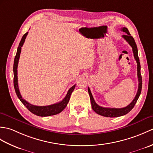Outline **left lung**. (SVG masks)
<instances>
[{"label": "left lung", "instance_id": "1", "mask_svg": "<svg viewBox=\"0 0 153 153\" xmlns=\"http://www.w3.org/2000/svg\"><path fill=\"white\" fill-rule=\"evenodd\" d=\"M121 31L125 32L126 34L122 35V37L128 42L129 45L132 48L133 53H134V56L135 58V60L137 62V77L139 81V85H138V90L137 94L135 97L134 99L132 100V102L129 104V105L124 107V108H105V107H102L99 106L95 102V100L93 99V97L92 95V93L91 92L90 89L88 87V92L89 94L91 102V107L93 110L95 111L97 114L99 115H101L105 117H110V118H115V117H119L121 116H123L128 114L129 112H130L134 108L135 103L137 102V100L139 99V96L141 92V88H142V77L141 75V65L140 62H139V58L138 56V51L136 43L135 42L134 39L129 33L128 29L126 27H122L121 29Z\"/></svg>", "mask_w": 153, "mask_h": 153}]
</instances>
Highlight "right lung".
<instances>
[{
  "mask_svg": "<svg viewBox=\"0 0 153 153\" xmlns=\"http://www.w3.org/2000/svg\"><path fill=\"white\" fill-rule=\"evenodd\" d=\"M27 33L28 32H27L26 33H25L23 35L20 43L19 44V46L17 49V53H16V55L14 58L13 71H14V86L16 93V95H17L18 99L20 100V101L23 104H24V105L31 112L34 114L39 116H49L57 114H59L60 112L62 111V110L66 107L68 102H69L71 94L73 92L75 87H76V85L71 87V88L68 90L66 97H64V99L62 100V101L48 106H35L31 105V104L29 103L26 100L23 99L20 93H19L18 83V64L19 62V56H20L22 47L24 43Z\"/></svg>",
  "mask_w": 153,
  "mask_h": 153,
  "instance_id": "right-lung-1",
  "label": "right lung"
}]
</instances>
